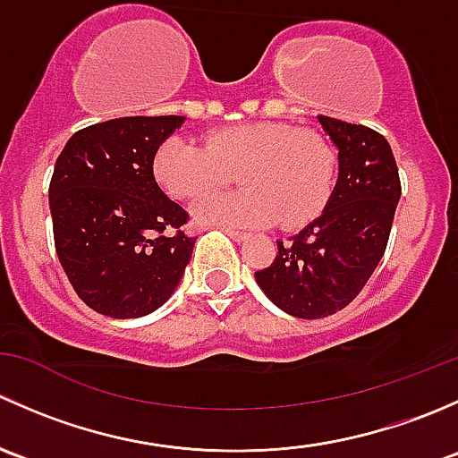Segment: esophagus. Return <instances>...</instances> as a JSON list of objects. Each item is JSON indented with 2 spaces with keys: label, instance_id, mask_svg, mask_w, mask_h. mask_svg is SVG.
Returning <instances> with one entry per match:
<instances>
[{
  "label": "esophagus",
  "instance_id": "obj_1",
  "mask_svg": "<svg viewBox=\"0 0 458 458\" xmlns=\"http://www.w3.org/2000/svg\"><path fill=\"white\" fill-rule=\"evenodd\" d=\"M224 233L228 234L230 239H234V242H246V239L250 237L248 233H242V230H234V228H224Z\"/></svg>",
  "mask_w": 458,
  "mask_h": 458
}]
</instances>
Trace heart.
I'll list each match as a JSON object with an SVG mask.
<instances>
[{
	"instance_id": "heart-1",
	"label": "heart",
	"mask_w": 458,
	"mask_h": 458,
	"mask_svg": "<svg viewBox=\"0 0 458 458\" xmlns=\"http://www.w3.org/2000/svg\"><path fill=\"white\" fill-rule=\"evenodd\" d=\"M159 186L182 201L199 199L237 177L243 191L208 197L195 206L203 225L299 228L327 206L335 188L336 157L315 131L288 123L255 122L224 128L201 143L168 137L152 161Z\"/></svg>"
}]
</instances>
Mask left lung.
<instances>
[{"instance_id":"1","label":"left lung","mask_w":458,"mask_h":458,"mask_svg":"<svg viewBox=\"0 0 458 458\" xmlns=\"http://www.w3.org/2000/svg\"><path fill=\"white\" fill-rule=\"evenodd\" d=\"M339 150V177L321 215L290 242H276L270 267L255 281L279 310L323 318L363 290L386 252L401 197L390 143L377 131L318 114Z\"/></svg>"}]
</instances>
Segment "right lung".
Listing matches in <instances>:
<instances>
[{"label":"right lung","mask_w":458,"mask_h":458,"mask_svg":"<svg viewBox=\"0 0 458 458\" xmlns=\"http://www.w3.org/2000/svg\"><path fill=\"white\" fill-rule=\"evenodd\" d=\"M183 122L164 114L95 123L75 132L55 164V248L75 293L99 315H150L191 263L195 239L182 230L188 212L152 173L157 148Z\"/></svg>","instance_id":"add662e5"}]
</instances>
